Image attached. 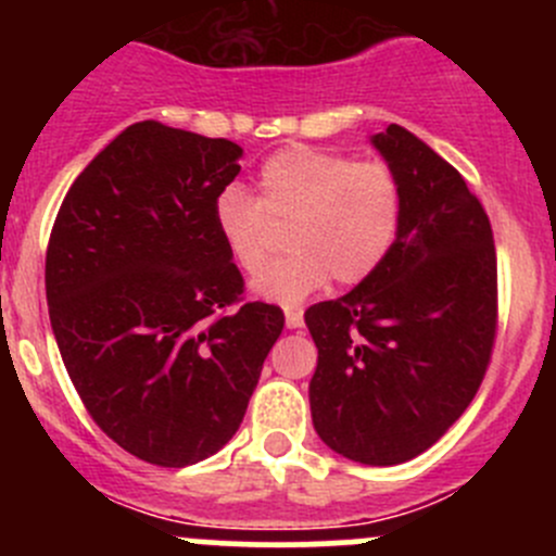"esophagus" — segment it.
<instances>
[{
  "label": "esophagus",
  "instance_id": "esophagus-1",
  "mask_svg": "<svg viewBox=\"0 0 556 556\" xmlns=\"http://www.w3.org/2000/svg\"><path fill=\"white\" fill-rule=\"evenodd\" d=\"M285 323H288L290 330H295V328H301V325H304V317H301L299 309H288V312H285Z\"/></svg>",
  "mask_w": 556,
  "mask_h": 556
}]
</instances>
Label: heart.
Returning <instances> with one entry per match:
<instances>
[{
  "label": "heart",
  "mask_w": 556,
  "mask_h": 556,
  "mask_svg": "<svg viewBox=\"0 0 556 556\" xmlns=\"http://www.w3.org/2000/svg\"><path fill=\"white\" fill-rule=\"evenodd\" d=\"M271 220L290 223V252L252 279V293L295 306L325 288L330 274L357 285L377 271L401 220V188L377 161L285 148L263 161L257 199L239 185L215 199L217 237L244 271L268 261Z\"/></svg>",
  "instance_id": "obj_1"
}]
</instances>
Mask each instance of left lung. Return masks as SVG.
Masks as SVG:
<instances>
[{
  "label": "left lung",
  "mask_w": 556,
  "mask_h": 556,
  "mask_svg": "<svg viewBox=\"0 0 556 556\" xmlns=\"http://www.w3.org/2000/svg\"><path fill=\"white\" fill-rule=\"evenodd\" d=\"M371 144L397 179L401 220L371 277L304 314L309 406L325 446L397 465L433 446L484 379L497 261L490 217L452 164L397 123Z\"/></svg>",
  "instance_id": "8db88e82"
}]
</instances>
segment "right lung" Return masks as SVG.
<instances>
[{"label":"right lung","instance_id":"1","mask_svg":"<svg viewBox=\"0 0 556 556\" xmlns=\"http://www.w3.org/2000/svg\"><path fill=\"white\" fill-rule=\"evenodd\" d=\"M244 150L142 121L66 193L45 257L50 328L93 422L134 457L185 468L242 425L279 306L242 299L215 199Z\"/></svg>","mask_w":556,"mask_h":556}]
</instances>
